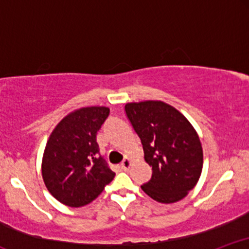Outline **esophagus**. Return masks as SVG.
<instances>
[{
  "label": "esophagus",
  "mask_w": 249,
  "mask_h": 249,
  "mask_svg": "<svg viewBox=\"0 0 249 249\" xmlns=\"http://www.w3.org/2000/svg\"><path fill=\"white\" fill-rule=\"evenodd\" d=\"M131 164H132V161H131V159H130V158H125L124 161L122 162V168H123V170H124V171H127L128 168H130Z\"/></svg>",
  "instance_id": "1"
}]
</instances>
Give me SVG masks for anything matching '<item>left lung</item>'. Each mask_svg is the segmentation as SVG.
Returning a JSON list of instances; mask_svg holds the SVG:
<instances>
[{
	"mask_svg": "<svg viewBox=\"0 0 249 249\" xmlns=\"http://www.w3.org/2000/svg\"><path fill=\"white\" fill-rule=\"evenodd\" d=\"M125 112L141 138L145 161L152 166V177L142 190L162 204L185 198L198 182L204 162L192 124L161 101L127 103Z\"/></svg>",
	"mask_w": 249,
	"mask_h": 249,
	"instance_id": "left-lung-1",
	"label": "left lung"
}]
</instances>
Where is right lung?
<instances>
[{
	"label": "right lung",
	"mask_w": 249,
	"mask_h": 249,
	"mask_svg": "<svg viewBox=\"0 0 249 249\" xmlns=\"http://www.w3.org/2000/svg\"><path fill=\"white\" fill-rule=\"evenodd\" d=\"M108 113L105 107L78 108L65 116L48 139L42 177L51 196L67 206L90 204L115 178L96 142Z\"/></svg>",
	"instance_id": "right-lung-1"
}]
</instances>
